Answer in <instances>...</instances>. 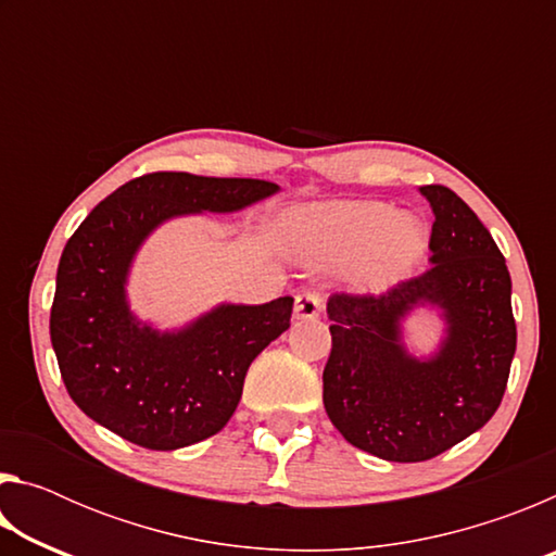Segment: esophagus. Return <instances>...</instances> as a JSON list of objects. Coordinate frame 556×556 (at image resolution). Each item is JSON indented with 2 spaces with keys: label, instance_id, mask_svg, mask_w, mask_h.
<instances>
[{
  "label": "esophagus",
  "instance_id": "34e87169",
  "mask_svg": "<svg viewBox=\"0 0 556 556\" xmlns=\"http://www.w3.org/2000/svg\"><path fill=\"white\" fill-rule=\"evenodd\" d=\"M324 308V296L314 289H304L296 294V304H294V316L296 318H316Z\"/></svg>",
  "mask_w": 556,
  "mask_h": 556
}]
</instances>
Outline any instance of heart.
I'll list each match as a JSON object with an SVG mask.
<instances>
[{
    "instance_id": "b5f03b06",
    "label": "heart",
    "mask_w": 556,
    "mask_h": 556,
    "mask_svg": "<svg viewBox=\"0 0 556 556\" xmlns=\"http://www.w3.org/2000/svg\"><path fill=\"white\" fill-rule=\"evenodd\" d=\"M301 248L324 262H351V281L382 291L407 275L425 255L427 228L388 203H331L291 218Z\"/></svg>"
}]
</instances>
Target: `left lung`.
<instances>
[{"mask_svg": "<svg viewBox=\"0 0 556 556\" xmlns=\"http://www.w3.org/2000/svg\"><path fill=\"white\" fill-rule=\"evenodd\" d=\"M434 211L431 267L384 294H333L324 407L348 444L417 464L444 454L501 407L517 345L513 281L478 215L446 186H421ZM431 305L447 333L438 353L412 356L401 321Z\"/></svg>", "mask_w": 556, "mask_h": 556, "instance_id": "obj_1", "label": "left lung"}]
</instances>
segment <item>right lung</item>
<instances>
[{"mask_svg":"<svg viewBox=\"0 0 556 556\" xmlns=\"http://www.w3.org/2000/svg\"><path fill=\"white\" fill-rule=\"evenodd\" d=\"M279 191L260 178L156 172L131 178L65 242L55 275L51 343L71 400L117 437L174 451L228 425L250 363L289 328L294 299L220 304L178 331L129 312L127 277L159 225L235 213Z\"/></svg>","mask_w":556,"mask_h":556,"instance_id":"obj_1","label":"right lung"}]
</instances>
